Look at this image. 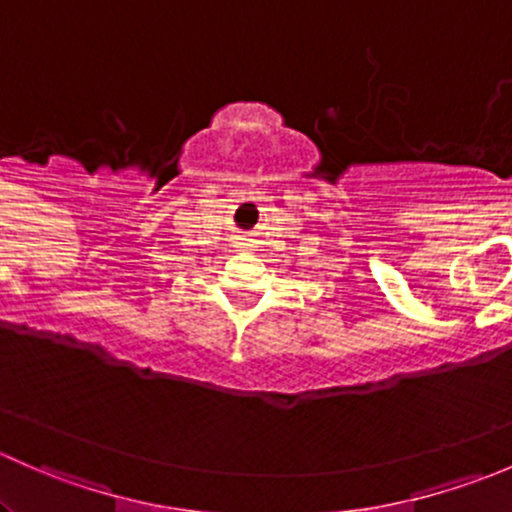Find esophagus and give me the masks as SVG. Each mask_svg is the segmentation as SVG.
Returning a JSON list of instances; mask_svg holds the SVG:
<instances>
[{
  "mask_svg": "<svg viewBox=\"0 0 512 512\" xmlns=\"http://www.w3.org/2000/svg\"><path fill=\"white\" fill-rule=\"evenodd\" d=\"M240 240H245V237H240ZM242 245H247V242H240V247H242Z\"/></svg>",
  "mask_w": 512,
  "mask_h": 512,
  "instance_id": "34e87169",
  "label": "esophagus"
}]
</instances>
